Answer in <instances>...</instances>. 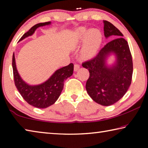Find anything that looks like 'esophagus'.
<instances>
[{"label":"esophagus","mask_w":148,"mask_h":148,"mask_svg":"<svg viewBox=\"0 0 148 148\" xmlns=\"http://www.w3.org/2000/svg\"><path fill=\"white\" fill-rule=\"evenodd\" d=\"M79 67H80L79 64H74V71H78V69H79Z\"/></svg>","instance_id":"obj_1"}]
</instances>
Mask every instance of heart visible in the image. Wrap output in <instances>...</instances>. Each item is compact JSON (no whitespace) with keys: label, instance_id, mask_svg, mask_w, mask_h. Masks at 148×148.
<instances>
[{"label":"heart","instance_id":"1","mask_svg":"<svg viewBox=\"0 0 148 148\" xmlns=\"http://www.w3.org/2000/svg\"><path fill=\"white\" fill-rule=\"evenodd\" d=\"M79 35L82 40H86L83 54L86 57H91L96 53L100 46L102 40V35L98 30H91L87 31L85 29H81L79 31Z\"/></svg>","mask_w":148,"mask_h":148}]
</instances>
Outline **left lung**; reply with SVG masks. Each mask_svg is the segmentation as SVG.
<instances>
[{"instance_id":"1","label":"left lung","mask_w":148,"mask_h":148,"mask_svg":"<svg viewBox=\"0 0 148 148\" xmlns=\"http://www.w3.org/2000/svg\"><path fill=\"white\" fill-rule=\"evenodd\" d=\"M104 36L117 37L107 43L97 56L82 62L87 69L89 77L86 88L95 102L102 106L114 104L121 99L131 84L133 63L128 42L113 24L104 21ZM113 52L116 55V64L108 68L105 63L107 56Z\"/></svg>"}]
</instances>
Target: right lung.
Masks as SVG:
<instances>
[{"label":"right lung","instance_id":"obj_1","mask_svg":"<svg viewBox=\"0 0 148 148\" xmlns=\"http://www.w3.org/2000/svg\"><path fill=\"white\" fill-rule=\"evenodd\" d=\"M49 24V21L35 25L22 36L19 41L31 36L38 27ZM12 68L15 86L25 101L36 108H46L53 104L58 99L63 89L64 81L73 74L74 64L71 63L68 66L57 70L46 82L34 86L27 84L21 78L16 69L14 53L12 57Z\"/></svg>","mask_w":148,"mask_h":148}]
</instances>
